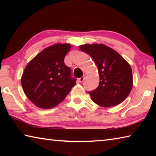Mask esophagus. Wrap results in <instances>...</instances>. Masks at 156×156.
<instances>
[{"label": "esophagus", "mask_w": 156, "mask_h": 156, "mask_svg": "<svg viewBox=\"0 0 156 156\" xmlns=\"http://www.w3.org/2000/svg\"><path fill=\"white\" fill-rule=\"evenodd\" d=\"M84 80V77H81L80 78H79V82H80V83H83Z\"/></svg>", "instance_id": "1"}]
</instances>
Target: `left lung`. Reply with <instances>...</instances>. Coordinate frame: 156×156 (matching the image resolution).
I'll return each instance as SVG.
<instances>
[{"label":"left lung","mask_w":156,"mask_h":156,"mask_svg":"<svg viewBox=\"0 0 156 156\" xmlns=\"http://www.w3.org/2000/svg\"><path fill=\"white\" fill-rule=\"evenodd\" d=\"M79 47L91 56L100 76L98 87L89 91L91 100L103 107L123 102L133 87L130 65L117 51L104 44H84Z\"/></svg>","instance_id":"obj_1"}]
</instances>
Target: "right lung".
<instances>
[{
    "instance_id": "1",
    "label": "right lung",
    "mask_w": 156,
    "mask_h": 156,
    "mask_svg": "<svg viewBox=\"0 0 156 156\" xmlns=\"http://www.w3.org/2000/svg\"><path fill=\"white\" fill-rule=\"evenodd\" d=\"M70 49V44H55L44 49L26 66L21 84L26 96L36 107H55L76 84V79L71 78V69L64 62Z\"/></svg>"
}]
</instances>
